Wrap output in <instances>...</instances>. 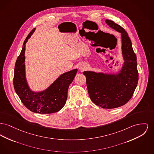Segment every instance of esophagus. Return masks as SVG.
Returning <instances> with one entry per match:
<instances>
[{
  "mask_svg": "<svg viewBox=\"0 0 154 154\" xmlns=\"http://www.w3.org/2000/svg\"><path fill=\"white\" fill-rule=\"evenodd\" d=\"M87 68V64L85 63H82L80 64V65H79V70H85V69H86Z\"/></svg>",
  "mask_w": 154,
  "mask_h": 154,
  "instance_id": "1",
  "label": "esophagus"
}]
</instances>
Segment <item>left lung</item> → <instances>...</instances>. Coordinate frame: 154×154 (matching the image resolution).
<instances>
[{
	"label": "left lung",
	"instance_id": "obj_1",
	"mask_svg": "<svg viewBox=\"0 0 154 154\" xmlns=\"http://www.w3.org/2000/svg\"><path fill=\"white\" fill-rule=\"evenodd\" d=\"M109 26L121 34L124 62L116 73L85 71L88 92L91 100L102 108L113 109L130 100L138 81L137 62L131 41L126 31L113 21L106 20Z\"/></svg>",
	"mask_w": 154,
	"mask_h": 154
}]
</instances>
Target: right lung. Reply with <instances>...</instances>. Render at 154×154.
<instances>
[{
    "label": "right lung",
    "mask_w": 154,
    "mask_h": 154,
    "mask_svg": "<svg viewBox=\"0 0 154 154\" xmlns=\"http://www.w3.org/2000/svg\"><path fill=\"white\" fill-rule=\"evenodd\" d=\"M35 30L34 28L25 39L14 68V88L22 103L30 111L41 114L52 113L63 108L67 98V91L77 69L61 74L46 89L41 91L32 90L28 84L26 74V44Z\"/></svg>",
    "instance_id": "right-lung-1"
}]
</instances>
